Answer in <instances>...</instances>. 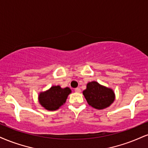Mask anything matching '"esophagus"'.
<instances>
[{
  "instance_id": "obj_1",
  "label": "esophagus",
  "mask_w": 148,
  "mask_h": 148,
  "mask_svg": "<svg viewBox=\"0 0 148 148\" xmlns=\"http://www.w3.org/2000/svg\"><path fill=\"white\" fill-rule=\"evenodd\" d=\"M74 92H76V93H80V92H81V89H80L79 88H75L74 89Z\"/></svg>"
}]
</instances>
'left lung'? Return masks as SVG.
I'll list each match as a JSON object with an SVG mask.
<instances>
[{
	"label": "left lung",
	"instance_id": "1",
	"mask_svg": "<svg viewBox=\"0 0 148 148\" xmlns=\"http://www.w3.org/2000/svg\"><path fill=\"white\" fill-rule=\"evenodd\" d=\"M83 94L89 106L97 110L108 108L115 100V93L112 89L99 84L97 81L89 82Z\"/></svg>",
	"mask_w": 148,
	"mask_h": 148
}]
</instances>
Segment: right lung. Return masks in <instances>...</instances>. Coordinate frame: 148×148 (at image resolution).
Segmentation results:
<instances>
[{
	"instance_id": "right-lung-1",
	"label": "right lung",
	"mask_w": 148,
	"mask_h": 148,
	"mask_svg": "<svg viewBox=\"0 0 148 148\" xmlns=\"http://www.w3.org/2000/svg\"><path fill=\"white\" fill-rule=\"evenodd\" d=\"M72 90L68 87L61 88L60 85H54L49 90L39 93L38 102L45 110L55 111L65 104Z\"/></svg>"
}]
</instances>
